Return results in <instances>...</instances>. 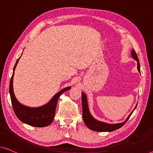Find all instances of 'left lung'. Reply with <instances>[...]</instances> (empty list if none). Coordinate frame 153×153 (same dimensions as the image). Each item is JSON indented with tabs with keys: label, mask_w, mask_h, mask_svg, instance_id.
<instances>
[{
	"label": "left lung",
	"mask_w": 153,
	"mask_h": 153,
	"mask_svg": "<svg viewBox=\"0 0 153 153\" xmlns=\"http://www.w3.org/2000/svg\"><path fill=\"white\" fill-rule=\"evenodd\" d=\"M131 55L134 60H135L137 62V70L139 73H140V61L137 56V54L135 53V50L132 49ZM82 118L84 122V124L86 125L88 128L92 130V131H98V132H111L113 131H115L118 128H120L122 126L126 124V122L129 119V117H131V114L133 113L134 110L136 108H134L128 117L126 118V120L122 123H118V124H108V123H106L104 122H101L96 119H95L94 117L91 115V114L88 109V102H87V97H86L85 93L84 92L82 93Z\"/></svg>",
	"instance_id": "8db88e82"
}]
</instances>
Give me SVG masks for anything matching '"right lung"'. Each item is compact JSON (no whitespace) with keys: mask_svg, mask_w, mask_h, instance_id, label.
<instances>
[{"mask_svg":"<svg viewBox=\"0 0 153 153\" xmlns=\"http://www.w3.org/2000/svg\"><path fill=\"white\" fill-rule=\"evenodd\" d=\"M19 59L20 58L18 59L13 67V72L10 83V94L13 111L18 119L25 124L34 127H45L49 126L53 120L59 97L62 93L69 90L71 86H68L59 91L47 104L43 106L33 108V107L27 106L20 104L15 97L13 89V75H14V70L16 67Z\"/></svg>","mask_w":153,"mask_h":153,"instance_id":"add662e5","label":"right lung"}]
</instances>
